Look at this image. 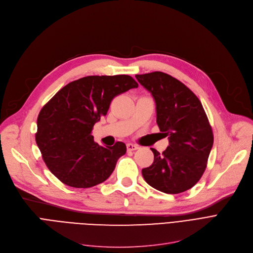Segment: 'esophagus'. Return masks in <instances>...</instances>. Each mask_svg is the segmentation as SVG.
<instances>
[{
    "mask_svg": "<svg viewBox=\"0 0 253 253\" xmlns=\"http://www.w3.org/2000/svg\"><path fill=\"white\" fill-rule=\"evenodd\" d=\"M138 149L137 145L133 144V143H127V150L132 152V151H136Z\"/></svg>",
    "mask_w": 253,
    "mask_h": 253,
    "instance_id": "obj_1",
    "label": "esophagus"
}]
</instances>
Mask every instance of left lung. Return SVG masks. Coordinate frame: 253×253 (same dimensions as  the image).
Returning a JSON list of instances; mask_svg holds the SVG:
<instances>
[{"label":"left lung","mask_w":253,"mask_h":253,"mask_svg":"<svg viewBox=\"0 0 253 253\" xmlns=\"http://www.w3.org/2000/svg\"><path fill=\"white\" fill-rule=\"evenodd\" d=\"M156 102L157 124L169 145L141 170L151 187L166 194L193 188L203 175L213 145V133L199 98L177 79L162 72L136 75Z\"/></svg>","instance_id":"8db88e82"}]
</instances>
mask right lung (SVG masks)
Returning a JSON list of instances; mask_svg holds the SVG:
<instances>
[{"mask_svg": "<svg viewBox=\"0 0 253 253\" xmlns=\"http://www.w3.org/2000/svg\"><path fill=\"white\" fill-rule=\"evenodd\" d=\"M128 75L88 76L61 88L40 112L36 142L48 169L73 188H91L108 179L126 145L101 147L91 134L113 98L132 88Z\"/></svg>", "mask_w": 253, "mask_h": 253, "instance_id": "right-lung-1", "label": "right lung"}]
</instances>
